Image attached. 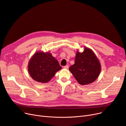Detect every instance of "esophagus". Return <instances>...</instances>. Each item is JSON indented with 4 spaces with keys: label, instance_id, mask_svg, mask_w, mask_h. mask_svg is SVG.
Returning a JSON list of instances; mask_svg holds the SVG:
<instances>
[{
    "label": "esophagus",
    "instance_id": "esophagus-1",
    "mask_svg": "<svg viewBox=\"0 0 126 126\" xmlns=\"http://www.w3.org/2000/svg\"><path fill=\"white\" fill-rule=\"evenodd\" d=\"M64 68H66V69H68V65H65L64 66Z\"/></svg>",
    "mask_w": 126,
    "mask_h": 126
}]
</instances>
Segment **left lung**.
<instances>
[{
	"mask_svg": "<svg viewBox=\"0 0 126 126\" xmlns=\"http://www.w3.org/2000/svg\"><path fill=\"white\" fill-rule=\"evenodd\" d=\"M69 70L79 83L86 85L96 79L101 71V65L94 52L85 48L81 53L77 51L75 63Z\"/></svg>",
	"mask_w": 126,
	"mask_h": 126,
	"instance_id": "left-lung-1",
	"label": "left lung"
}]
</instances>
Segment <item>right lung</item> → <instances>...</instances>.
<instances>
[{"instance_id": "right-lung-1", "label": "right lung", "mask_w": 126, "mask_h": 126, "mask_svg": "<svg viewBox=\"0 0 126 126\" xmlns=\"http://www.w3.org/2000/svg\"><path fill=\"white\" fill-rule=\"evenodd\" d=\"M62 67L50 53L36 52L28 66L30 75L34 80L43 83L50 80Z\"/></svg>"}]
</instances>
